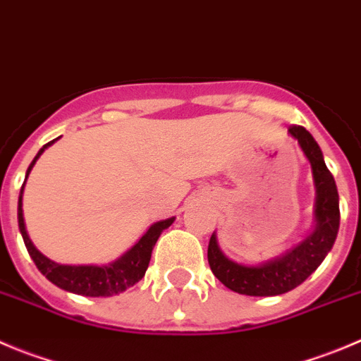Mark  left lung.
Wrapping results in <instances>:
<instances>
[{
    "mask_svg": "<svg viewBox=\"0 0 361 361\" xmlns=\"http://www.w3.org/2000/svg\"><path fill=\"white\" fill-rule=\"evenodd\" d=\"M289 135L296 140L312 166L315 186L314 228L303 241L287 250L286 253L257 266L239 264L228 259L219 248L214 232L207 248L209 266L223 286L234 293L262 298L278 296L296 289L321 266L337 239L341 225L338 191L335 178L324 163L321 147L301 126L290 127Z\"/></svg>",
    "mask_w": 361,
    "mask_h": 361,
    "instance_id": "1",
    "label": "left lung"
}]
</instances>
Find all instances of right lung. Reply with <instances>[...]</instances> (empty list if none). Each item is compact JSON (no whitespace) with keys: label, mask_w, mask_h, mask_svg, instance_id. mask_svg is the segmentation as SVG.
<instances>
[{"label":"right lung","mask_w":361,"mask_h":361,"mask_svg":"<svg viewBox=\"0 0 361 361\" xmlns=\"http://www.w3.org/2000/svg\"><path fill=\"white\" fill-rule=\"evenodd\" d=\"M58 140V138H56ZM56 140L49 142L47 145H44L39 150V154L35 156V159L32 161V164L26 170V178H28L30 171L35 166L37 159L42 156L44 150L47 147L53 145ZM26 178H24V184H26ZM24 184L20 188L19 193V202H17V221H19V230L20 235L24 239V245L28 250L30 257L33 259L35 266L39 267L40 273L54 283L60 289L67 290V293L80 294V296H90V298H108L115 296V294L123 293L126 289L133 287L135 283H138L143 276H145V271L149 267L150 257H152V250L156 241L159 239L161 232L164 228L171 225L175 221V218L161 219L156 221L154 225L149 226L145 234L138 239L133 248L127 250L122 257H118L116 260L109 264H78V266H72V264H58L54 260L47 259L44 253H40L35 248V245L30 239L28 232H26V225H24V216H23V193H24Z\"/></svg>","instance_id":"1"}]
</instances>
